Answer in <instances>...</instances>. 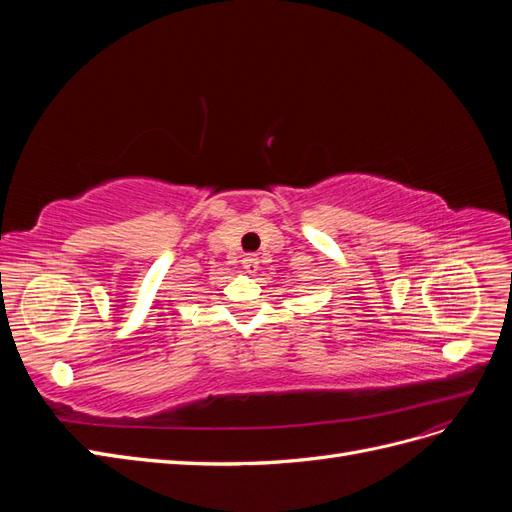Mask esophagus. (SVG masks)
<instances>
[{
    "instance_id": "1",
    "label": "esophagus",
    "mask_w": 512,
    "mask_h": 512,
    "mask_svg": "<svg viewBox=\"0 0 512 512\" xmlns=\"http://www.w3.org/2000/svg\"><path fill=\"white\" fill-rule=\"evenodd\" d=\"M243 269L247 271V273H250V275H254L256 271H258V258L256 256H252V254H247L243 260Z\"/></svg>"
}]
</instances>
